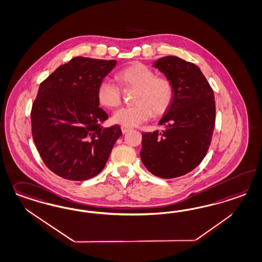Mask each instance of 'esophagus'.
<instances>
[{"label": "esophagus", "mask_w": 262, "mask_h": 262, "mask_svg": "<svg viewBox=\"0 0 262 262\" xmlns=\"http://www.w3.org/2000/svg\"><path fill=\"white\" fill-rule=\"evenodd\" d=\"M120 128H121V131H122V133H123V134H124V133H127V132H129V131L131 130V128H130V127L121 126Z\"/></svg>", "instance_id": "1"}]
</instances>
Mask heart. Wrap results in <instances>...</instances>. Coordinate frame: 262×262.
<instances>
[{"label":"heart","instance_id":"b5f03b06","mask_svg":"<svg viewBox=\"0 0 262 262\" xmlns=\"http://www.w3.org/2000/svg\"><path fill=\"white\" fill-rule=\"evenodd\" d=\"M118 81L126 89H136L135 106L121 108L112 116V121L122 126L140 125L155 116L168 110L173 99V86L169 79L156 76V73L144 63L135 62L120 70ZM96 98L107 108H117L121 103V92L110 79H103L97 85Z\"/></svg>","mask_w":262,"mask_h":262}]
</instances>
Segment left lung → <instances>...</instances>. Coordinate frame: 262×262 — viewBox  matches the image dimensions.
Here are the masks:
<instances>
[{"label": "left lung", "instance_id": "8db88e82", "mask_svg": "<svg viewBox=\"0 0 262 262\" xmlns=\"http://www.w3.org/2000/svg\"><path fill=\"white\" fill-rule=\"evenodd\" d=\"M173 86V99L158 122L162 131L143 133L141 159L161 178L184 176L200 165L211 143L215 98L199 67L168 56L153 62Z\"/></svg>", "mask_w": 262, "mask_h": 262}]
</instances>
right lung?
<instances>
[{
    "label": "right lung",
    "mask_w": 262,
    "mask_h": 262,
    "mask_svg": "<svg viewBox=\"0 0 262 262\" xmlns=\"http://www.w3.org/2000/svg\"><path fill=\"white\" fill-rule=\"evenodd\" d=\"M117 60L76 57L39 84L33 104L32 133L47 168L68 180H86L104 169L120 127L102 126L96 89Z\"/></svg>",
    "instance_id": "1"
}]
</instances>
